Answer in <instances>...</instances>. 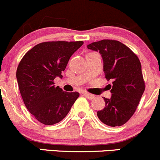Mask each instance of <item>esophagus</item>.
I'll use <instances>...</instances> for the list:
<instances>
[{
  "mask_svg": "<svg viewBox=\"0 0 160 160\" xmlns=\"http://www.w3.org/2000/svg\"><path fill=\"white\" fill-rule=\"evenodd\" d=\"M83 95H85L86 98H88V99H94V98H95V97L94 95H92V94L88 93V92H84Z\"/></svg>",
  "mask_w": 160,
  "mask_h": 160,
  "instance_id": "34e87169",
  "label": "esophagus"
}]
</instances>
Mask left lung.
<instances>
[{
  "mask_svg": "<svg viewBox=\"0 0 160 160\" xmlns=\"http://www.w3.org/2000/svg\"><path fill=\"white\" fill-rule=\"evenodd\" d=\"M87 48L99 52L105 78L112 82V85H109L111 98H104L105 107L97 112V116L107 126H122L133 116L145 91L139 59L129 48L118 41L105 39Z\"/></svg>",
  "mask_w": 160,
  "mask_h": 160,
  "instance_id": "8db88e82",
  "label": "left lung"
}]
</instances>
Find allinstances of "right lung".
<instances>
[{
	"label": "right lung",
	"mask_w": 160,
	"mask_h": 160,
	"mask_svg": "<svg viewBox=\"0 0 160 160\" xmlns=\"http://www.w3.org/2000/svg\"><path fill=\"white\" fill-rule=\"evenodd\" d=\"M83 42H42L29 50L20 62L16 77L24 105L34 118L47 126L62 121L79 96L55 87L71 56Z\"/></svg>",
	"instance_id": "add662e5"
}]
</instances>
